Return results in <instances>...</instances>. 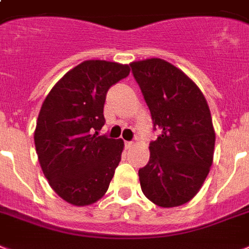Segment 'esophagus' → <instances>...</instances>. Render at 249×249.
Here are the masks:
<instances>
[{"mask_svg":"<svg viewBox=\"0 0 249 249\" xmlns=\"http://www.w3.org/2000/svg\"><path fill=\"white\" fill-rule=\"evenodd\" d=\"M124 144H125V148L129 149V148H131L133 145H134V143H133V142H128V141H125Z\"/></svg>","mask_w":249,"mask_h":249,"instance_id":"34e87169","label":"esophagus"}]
</instances>
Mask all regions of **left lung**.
I'll use <instances>...</instances> for the list:
<instances>
[{
    "label": "left lung",
    "instance_id": "1",
    "mask_svg": "<svg viewBox=\"0 0 249 249\" xmlns=\"http://www.w3.org/2000/svg\"><path fill=\"white\" fill-rule=\"evenodd\" d=\"M153 123L160 130L149 143L148 163L139 169L144 196L161 207H177L195 197L209 175L215 131L209 105L195 83L161 58L131 62Z\"/></svg>",
    "mask_w": 249,
    "mask_h": 249
}]
</instances>
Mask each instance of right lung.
Masks as SVG:
<instances>
[{
	"instance_id": "add662e5",
	"label": "right lung",
	"mask_w": 249,
	"mask_h": 249,
	"mask_svg": "<svg viewBox=\"0 0 249 249\" xmlns=\"http://www.w3.org/2000/svg\"><path fill=\"white\" fill-rule=\"evenodd\" d=\"M128 65L89 60L66 72L38 115L34 143L48 183L75 206L94 203L108 189L124 142L98 135L110 87L129 75Z\"/></svg>"
}]
</instances>
